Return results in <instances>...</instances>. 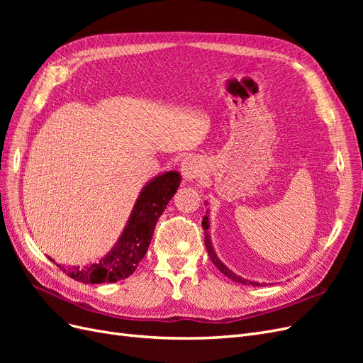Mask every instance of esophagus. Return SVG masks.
Wrapping results in <instances>:
<instances>
[{
  "instance_id": "1",
  "label": "esophagus",
  "mask_w": 363,
  "mask_h": 363,
  "mask_svg": "<svg viewBox=\"0 0 363 363\" xmlns=\"http://www.w3.org/2000/svg\"><path fill=\"white\" fill-rule=\"evenodd\" d=\"M203 172V164L195 157H186L182 162V174L186 180H195Z\"/></svg>"
}]
</instances>
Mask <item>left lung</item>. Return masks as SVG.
Instances as JSON below:
<instances>
[{
    "mask_svg": "<svg viewBox=\"0 0 363 363\" xmlns=\"http://www.w3.org/2000/svg\"><path fill=\"white\" fill-rule=\"evenodd\" d=\"M203 230H204V244H206V248H207V252H208V256H211V259H212V262H213V265L221 271L224 276H227L228 279H232L233 281H236V283H242V284H252V286H260V283H257V281H250V280H245V279H242V277H239V276H236L235 272H232L230 271L224 263L219 260L218 257H216V255H215V251H213V248H212V244H211V236H208V216H204L203 218Z\"/></svg>",
    "mask_w": 363,
    "mask_h": 363,
    "instance_id": "obj_1",
    "label": "left lung"
}]
</instances>
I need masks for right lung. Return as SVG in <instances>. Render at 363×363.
<instances>
[{
  "instance_id": "1",
  "label": "right lung",
  "mask_w": 363,
  "mask_h": 363,
  "mask_svg": "<svg viewBox=\"0 0 363 363\" xmlns=\"http://www.w3.org/2000/svg\"><path fill=\"white\" fill-rule=\"evenodd\" d=\"M180 182V174L169 171L157 175L142 189L124 233L104 259L84 268H63L62 265L59 268L82 283H113L131 276L144 259L157 219L177 192Z\"/></svg>"
}]
</instances>
